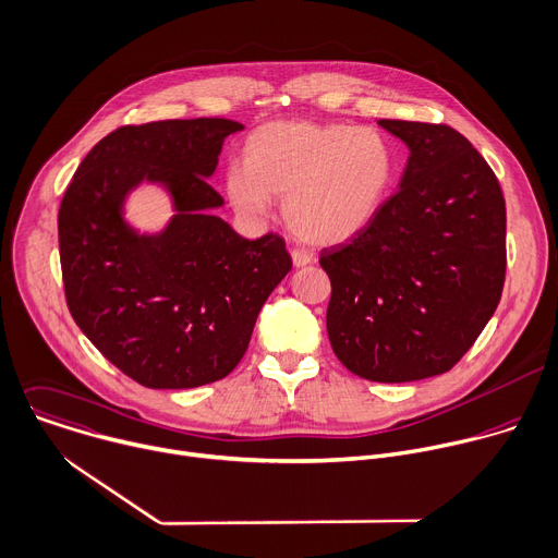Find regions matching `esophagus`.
<instances>
[{"label":"esophagus","mask_w":558,"mask_h":558,"mask_svg":"<svg viewBox=\"0 0 558 558\" xmlns=\"http://www.w3.org/2000/svg\"><path fill=\"white\" fill-rule=\"evenodd\" d=\"M292 264L296 266V268H303V266H307V264H312V253H307V251H303V248H292Z\"/></svg>","instance_id":"34e87169"}]
</instances>
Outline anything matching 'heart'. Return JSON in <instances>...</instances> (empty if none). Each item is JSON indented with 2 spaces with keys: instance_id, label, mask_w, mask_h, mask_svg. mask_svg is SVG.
Segmentation results:
<instances>
[{
  "instance_id": "1",
  "label": "heart",
  "mask_w": 558,
  "mask_h": 558,
  "mask_svg": "<svg viewBox=\"0 0 558 558\" xmlns=\"http://www.w3.org/2000/svg\"><path fill=\"white\" fill-rule=\"evenodd\" d=\"M396 180L391 143L372 128L279 121L244 143V165L227 173L233 206L251 217L283 197L288 229L314 246H333L365 231Z\"/></svg>"
}]
</instances>
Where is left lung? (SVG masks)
<instances>
[{
  "label": "left lung",
  "mask_w": 558,
  "mask_h": 558,
  "mask_svg": "<svg viewBox=\"0 0 558 558\" xmlns=\"http://www.w3.org/2000/svg\"><path fill=\"white\" fill-rule=\"evenodd\" d=\"M409 147L400 189L372 225L323 248L327 337L374 383L449 372L495 314L506 279V202L482 154L453 128L378 121Z\"/></svg>",
  "instance_id": "left-lung-1"
}]
</instances>
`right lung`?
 Listing matches in <instances>:
<instances>
[{
    "mask_svg": "<svg viewBox=\"0 0 558 558\" xmlns=\"http://www.w3.org/2000/svg\"><path fill=\"white\" fill-rule=\"evenodd\" d=\"M229 119L125 125L78 165L59 208V255L72 318L94 348L149 389H191L229 376L262 305L290 272L286 242L244 240L213 208L208 184ZM162 183L177 215L141 236L122 217L130 190Z\"/></svg>",
    "mask_w": 558,
    "mask_h": 558,
    "instance_id": "1",
    "label": "right lung"
}]
</instances>
